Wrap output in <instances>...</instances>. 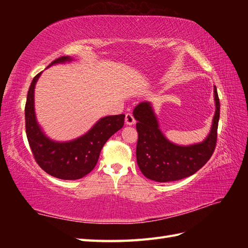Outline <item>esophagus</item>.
Here are the masks:
<instances>
[{
    "instance_id": "1",
    "label": "esophagus",
    "mask_w": 248,
    "mask_h": 248,
    "mask_svg": "<svg viewBox=\"0 0 248 248\" xmlns=\"http://www.w3.org/2000/svg\"><path fill=\"white\" fill-rule=\"evenodd\" d=\"M124 124H127V125H133L135 124V119L133 118L132 114H125Z\"/></svg>"
}]
</instances>
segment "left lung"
Wrapping results in <instances>:
<instances>
[{"label": "left lung", "mask_w": 248, "mask_h": 248, "mask_svg": "<svg viewBox=\"0 0 248 248\" xmlns=\"http://www.w3.org/2000/svg\"><path fill=\"white\" fill-rule=\"evenodd\" d=\"M215 112L208 135L199 143L178 145L162 132L154 105L149 101L139 103L133 109L139 133L136 160L143 175L156 182L181 180L194 175L211 157L217 144L219 119V100L213 88Z\"/></svg>", "instance_id": "1"}]
</instances>
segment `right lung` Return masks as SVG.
<instances>
[{"instance_id": "right-lung-1", "label": "right lung", "mask_w": 248, "mask_h": 248, "mask_svg": "<svg viewBox=\"0 0 248 248\" xmlns=\"http://www.w3.org/2000/svg\"><path fill=\"white\" fill-rule=\"evenodd\" d=\"M75 61L71 56H62L52 62L49 67ZM41 73L31 81L25 104V129L31 152L38 165L49 175L62 180L81 179L96 166L107 140L124 127V115L100 118L85 134L75 140H52L41 128L35 112V87Z\"/></svg>"}]
</instances>
